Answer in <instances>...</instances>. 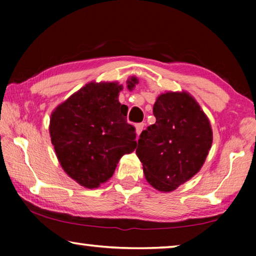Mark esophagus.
I'll return each mask as SVG.
<instances>
[{
  "instance_id": "obj_1",
  "label": "esophagus",
  "mask_w": 256,
  "mask_h": 256,
  "mask_svg": "<svg viewBox=\"0 0 256 256\" xmlns=\"http://www.w3.org/2000/svg\"><path fill=\"white\" fill-rule=\"evenodd\" d=\"M144 123H138V124H136V133H138V136H140L141 134V132H142V130L144 128Z\"/></svg>"
}]
</instances>
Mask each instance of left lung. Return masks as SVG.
Masks as SVG:
<instances>
[{
	"mask_svg": "<svg viewBox=\"0 0 256 256\" xmlns=\"http://www.w3.org/2000/svg\"><path fill=\"white\" fill-rule=\"evenodd\" d=\"M154 115L156 123L140 134L136 154L149 184L170 192L200 170L212 130L198 104L185 92L160 94Z\"/></svg>",
	"mask_w": 256,
	"mask_h": 256,
	"instance_id": "left-lung-1",
	"label": "left lung"
}]
</instances>
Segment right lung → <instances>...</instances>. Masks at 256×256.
<instances>
[{
  "instance_id": "add662e5",
  "label": "right lung",
  "mask_w": 256,
  "mask_h": 256,
  "mask_svg": "<svg viewBox=\"0 0 256 256\" xmlns=\"http://www.w3.org/2000/svg\"><path fill=\"white\" fill-rule=\"evenodd\" d=\"M136 84V78L128 80V89ZM120 90L115 82H92L52 112L50 132L58 162L84 188L110 180L120 157L136 146L128 106L118 102Z\"/></svg>"
}]
</instances>
